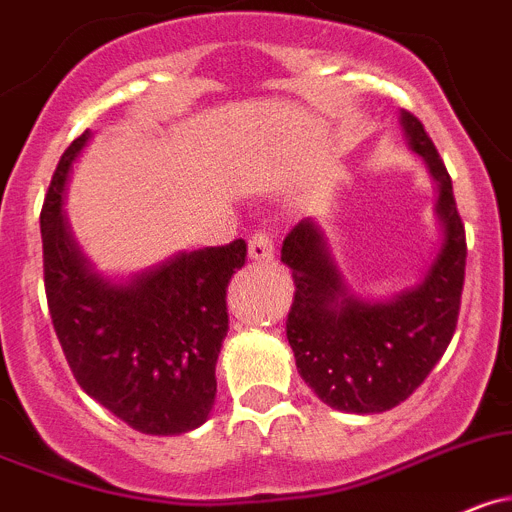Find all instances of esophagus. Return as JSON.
Listing matches in <instances>:
<instances>
[{
    "instance_id": "esophagus-1",
    "label": "esophagus",
    "mask_w": 512,
    "mask_h": 512,
    "mask_svg": "<svg viewBox=\"0 0 512 512\" xmlns=\"http://www.w3.org/2000/svg\"><path fill=\"white\" fill-rule=\"evenodd\" d=\"M248 259L259 261V264H269L274 261V238L266 231H256L248 238Z\"/></svg>"
}]
</instances>
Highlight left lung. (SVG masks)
Segmentation results:
<instances>
[{
    "label": "left lung",
    "mask_w": 512,
    "mask_h": 512,
    "mask_svg": "<svg viewBox=\"0 0 512 512\" xmlns=\"http://www.w3.org/2000/svg\"><path fill=\"white\" fill-rule=\"evenodd\" d=\"M402 128L437 183L442 246L422 284L387 301L359 299L311 218L296 223L281 246V261L296 284L286 319L296 369L324 405L354 415L405 402L440 362L460 314L467 243L452 180L425 125L407 110Z\"/></svg>",
    "instance_id": "left-lung-1"
}]
</instances>
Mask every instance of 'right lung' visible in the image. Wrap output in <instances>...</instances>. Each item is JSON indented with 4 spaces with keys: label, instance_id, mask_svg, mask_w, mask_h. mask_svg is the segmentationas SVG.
Wrapping results in <instances>:
<instances>
[{
    "label": "right lung",
    "instance_id": "1",
    "mask_svg": "<svg viewBox=\"0 0 512 512\" xmlns=\"http://www.w3.org/2000/svg\"><path fill=\"white\" fill-rule=\"evenodd\" d=\"M90 130L62 153L40 213L52 324L77 384L145 435H180L208 420L228 332L226 289L246 241L180 251L128 279L95 269L67 223V173Z\"/></svg>",
    "mask_w": 512,
    "mask_h": 512
}]
</instances>
